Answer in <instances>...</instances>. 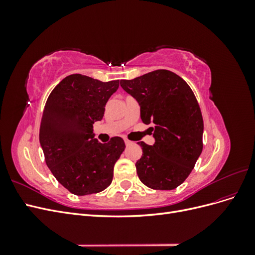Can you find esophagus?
<instances>
[{"mask_svg":"<svg viewBox=\"0 0 255 255\" xmlns=\"http://www.w3.org/2000/svg\"><path fill=\"white\" fill-rule=\"evenodd\" d=\"M125 142H126V144H127V145H130V144H133V141H130V140L127 139V138H125Z\"/></svg>","mask_w":255,"mask_h":255,"instance_id":"obj_1","label":"esophagus"}]
</instances>
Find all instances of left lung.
<instances>
[{"mask_svg":"<svg viewBox=\"0 0 255 255\" xmlns=\"http://www.w3.org/2000/svg\"><path fill=\"white\" fill-rule=\"evenodd\" d=\"M121 87L140 105V118L155 138L149 145L137 142L142 156L137 160L139 180L152 189L171 190L187 179L203 149V118L188 84L179 75L160 69Z\"/></svg>","mask_w":255,"mask_h":255,"instance_id":"obj_1","label":"left lung"}]
</instances>
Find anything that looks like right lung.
I'll list each match as a JSON object with an SVG mask.
<instances>
[{
    "mask_svg": "<svg viewBox=\"0 0 255 255\" xmlns=\"http://www.w3.org/2000/svg\"><path fill=\"white\" fill-rule=\"evenodd\" d=\"M119 81L101 82L71 74L52 90L45 102L39 140L47 166L73 195L97 194L113 181L114 166L125 151L121 137L107 143L94 138L92 128L102 120L105 104Z\"/></svg>",
    "mask_w": 255,
    "mask_h": 255,
    "instance_id": "add662e5",
    "label": "right lung"
}]
</instances>
